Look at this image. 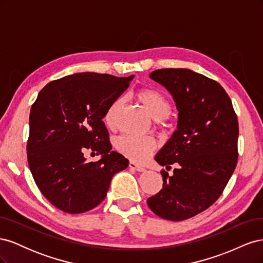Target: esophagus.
<instances>
[{
  "instance_id": "obj_1",
  "label": "esophagus",
  "mask_w": 263,
  "mask_h": 263,
  "mask_svg": "<svg viewBox=\"0 0 263 263\" xmlns=\"http://www.w3.org/2000/svg\"><path fill=\"white\" fill-rule=\"evenodd\" d=\"M129 168L133 169V170H136V171H138V172H144V171L146 170V169L144 168V166L138 164V163H136V162H134V161H130V162H129Z\"/></svg>"
}]
</instances>
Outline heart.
<instances>
[{"mask_svg":"<svg viewBox=\"0 0 263 263\" xmlns=\"http://www.w3.org/2000/svg\"><path fill=\"white\" fill-rule=\"evenodd\" d=\"M137 100L148 110L150 116L162 121L171 113V102L165 94L156 89H141L136 93ZM123 105L122 99H117L110 103L104 114V123L108 128H113L116 122L118 110ZM115 146L117 150L125 157L132 159L134 161L142 162L151 155L156 149V140L150 136H135V135H124L119 137Z\"/></svg>","mask_w":263,"mask_h":263,"instance_id":"heart-1","label":"heart"}]
</instances>
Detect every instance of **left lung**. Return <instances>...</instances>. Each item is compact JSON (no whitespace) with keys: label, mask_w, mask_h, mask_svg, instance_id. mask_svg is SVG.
<instances>
[{"label":"left lung","mask_w":263,"mask_h":263,"mask_svg":"<svg viewBox=\"0 0 263 263\" xmlns=\"http://www.w3.org/2000/svg\"><path fill=\"white\" fill-rule=\"evenodd\" d=\"M150 79L164 86L176 102L178 126L156 155L173 176L162 171L160 192L148 206L159 217L184 220L209 209L220 196L236 168L239 127L222 86L190 69H159Z\"/></svg>","instance_id":"1"}]
</instances>
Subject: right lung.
<instances>
[{"instance_id":"1","label":"right lung","mask_w":263,"mask_h":263,"mask_svg":"<svg viewBox=\"0 0 263 263\" xmlns=\"http://www.w3.org/2000/svg\"><path fill=\"white\" fill-rule=\"evenodd\" d=\"M134 76L81 72L47 84L30 108L27 159L43 195L55 208L80 214L104 200L128 159L112 151L103 118ZM102 157L87 163L84 151Z\"/></svg>"}]
</instances>
